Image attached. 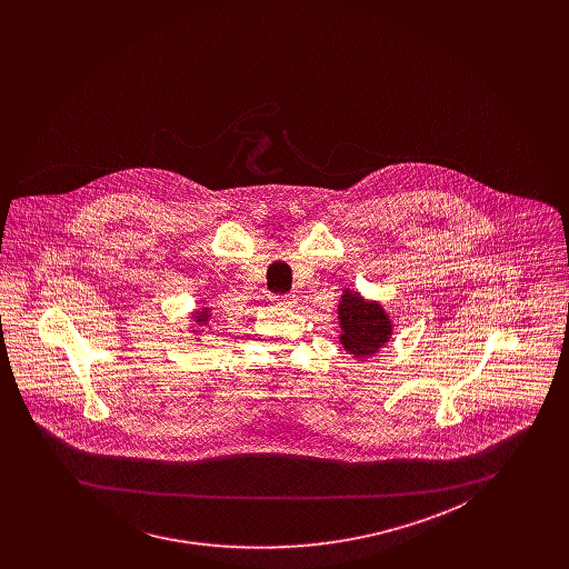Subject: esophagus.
<instances>
[{"mask_svg": "<svg viewBox=\"0 0 569 569\" xmlns=\"http://www.w3.org/2000/svg\"><path fill=\"white\" fill-rule=\"evenodd\" d=\"M277 305H279V307H293V305H296V296L288 293V296H283V298H277Z\"/></svg>", "mask_w": 569, "mask_h": 569, "instance_id": "34e87169", "label": "esophagus"}]
</instances>
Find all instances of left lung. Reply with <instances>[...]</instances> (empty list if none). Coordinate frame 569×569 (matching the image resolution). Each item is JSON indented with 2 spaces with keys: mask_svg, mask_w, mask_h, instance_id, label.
<instances>
[{
  "mask_svg": "<svg viewBox=\"0 0 569 569\" xmlns=\"http://www.w3.org/2000/svg\"><path fill=\"white\" fill-rule=\"evenodd\" d=\"M340 345L355 359L376 357L392 340L395 321L378 300H367L361 292L346 288L338 302Z\"/></svg>",
  "mask_w": 569,
  "mask_h": 569,
  "instance_id": "left-lung-1",
  "label": "left lung"
}]
</instances>
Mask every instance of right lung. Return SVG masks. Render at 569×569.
Masks as SVG:
<instances>
[{
    "label": "right lung",
    "mask_w": 569,
    "mask_h": 569,
    "mask_svg": "<svg viewBox=\"0 0 569 569\" xmlns=\"http://www.w3.org/2000/svg\"><path fill=\"white\" fill-rule=\"evenodd\" d=\"M212 309H208V307H202V309H196L193 312H191V321H193V326H190L191 331L193 333H198L200 331V328H204V326H208V321H210V317H212V312H210Z\"/></svg>",
    "instance_id": "obj_1"
}]
</instances>
